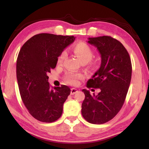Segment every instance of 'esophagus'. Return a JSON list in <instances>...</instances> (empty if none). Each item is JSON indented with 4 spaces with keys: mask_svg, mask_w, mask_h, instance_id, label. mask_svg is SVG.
<instances>
[{
    "mask_svg": "<svg viewBox=\"0 0 149 149\" xmlns=\"http://www.w3.org/2000/svg\"><path fill=\"white\" fill-rule=\"evenodd\" d=\"M77 90L76 89V88H72V89H71L70 93H71L72 95H74V94H75V93H77Z\"/></svg>",
    "mask_w": 149,
    "mask_h": 149,
    "instance_id": "esophagus-1",
    "label": "esophagus"
}]
</instances>
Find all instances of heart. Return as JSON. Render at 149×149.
Returning <instances> with one entry per match:
<instances>
[{"label": "heart", "mask_w": 149, "mask_h": 149, "mask_svg": "<svg viewBox=\"0 0 149 149\" xmlns=\"http://www.w3.org/2000/svg\"><path fill=\"white\" fill-rule=\"evenodd\" d=\"M72 50L81 63H87L93 58V50L88 43L79 42L72 46ZM65 59V54L62 53L58 58V63H61ZM83 78V75L79 73L69 72L65 76V80L70 84H76L79 79Z\"/></svg>", "instance_id": "b5f03b06"}]
</instances>
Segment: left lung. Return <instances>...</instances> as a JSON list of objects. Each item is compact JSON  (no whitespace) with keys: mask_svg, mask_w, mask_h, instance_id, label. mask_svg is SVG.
Returning a JSON list of instances; mask_svg holds the SVG:
<instances>
[{"mask_svg":"<svg viewBox=\"0 0 149 149\" xmlns=\"http://www.w3.org/2000/svg\"><path fill=\"white\" fill-rule=\"evenodd\" d=\"M88 43L99 51L101 65L86 86L100 91L91 96L89 91L83 90L85 99L81 113L87 122L102 124L113 119L125 102L131 79V58L124 46L109 36L89 38Z\"/></svg>","mask_w":149,"mask_h":149,"instance_id":"left-lung-1","label":"left lung"}]
</instances>
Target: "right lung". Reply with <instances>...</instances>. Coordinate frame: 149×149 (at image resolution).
<instances>
[{
    "instance_id": "right-lung-1",
    "label": "right lung",
    "mask_w": 149,
    "mask_h": 149,
    "mask_svg": "<svg viewBox=\"0 0 149 149\" xmlns=\"http://www.w3.org/2000/svg\"><path fill=\"white\" fill-rule=\"evenodd\" d=\"M74 40V36L41 33L28 40L19 52L17 78L20 96L29 113L40 122H55L62 115L70 89L66 85L52 88L47 74Z\"/></svg>"
}]
</instances>
